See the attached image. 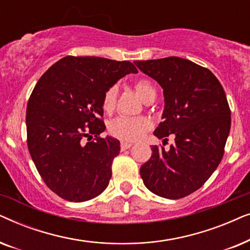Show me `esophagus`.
<instances>
[{"label": "esophagus", "instance_id": "esophagus-1", "mask_svg": "<svg viewBox=\"0 0 250 250\" xmlns=\"http://www.w3.org/2000/svg\"><path fill=\"white\" fill-rule=\"evenodd\" d=\"M132 146H133V145H132L131 142H122V143H121V149H122V150L129 149Z\"/></svg>", "mask_w": 250, "mask_h": 250}]
</instances>
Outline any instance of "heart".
I'll use <instances>...</instances> for the list:
<instances>
[{
    "instance_id": "obj_1",
    "label": "heart",
    "mask_w": 250,
    "mask_h": 250,
    "mask_svg": "<svg viewBox=\"0 0 250 250\" xmlns=\"http://www.w3.org/2000/svg\"><path fill=\"white\" fill-rule=\"evenodd\" d=\"M133 86L145 104L149 99L156 97L155 87L149 81L139 80L135 82ZM116 104H117V88L111 86L105 90L104 97H102V110L107 115H110L114 112ZM150 128H151V122L145 116H136V117L122 116V117L112 119L108 124L109 134L116 139L123 140V141H135Z\"/></svg>"
}]
</instances>
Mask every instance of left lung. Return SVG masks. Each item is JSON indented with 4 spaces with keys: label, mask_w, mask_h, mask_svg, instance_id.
Listing matches in <instances>:
<instances>
[{
    "label": "left lung",
    "mask_w": 250,
    "mask_h": 250,
    "mask_svg": "<svg viewBox=\"0 0 250 250\" xmlns=\"http://www.w3.org/2000/svg\"><path fill=\"white\" fill-rule=\"evenodd\" d=\"M164 90V121L153 132L169 150L152 146V156L140 168L145 186L167 199L187 197L204 186L224 155L231 110L227 95L207 68L179 57L134 61Z\"/></svg>",
    "instance_id": "left-lung-1"
}]
</instances>
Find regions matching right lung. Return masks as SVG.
I'll return each instance as SVG.
<instances>
[{
  "label": "right lung",
  "instance_id": "obj_1",
  "mask_svg": "<svg viewBox=\"0 0 250 250\" xmlns=\"http://www.w3.org/2000/svg\"><path fill=\"white\" fill-rule=\"evenodd\" d=\"M131 73L138 69L129 61L67 56L34 87L26 111L27 146L44 183L62 199L82 203L108 187L121 143L100 136L105 128L101 101L107 88Z\"/></svg>",
  "mask_w": 250,
  "mask_h": 250
}]
</instances>
